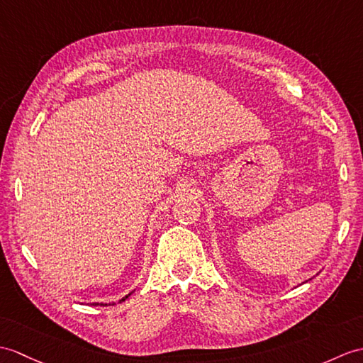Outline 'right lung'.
<instances>
[{
  "label": "right lung",
  "mask_w": 363,
  "mask_h": 363,
  "mask_svg": "<svg viewBox=\"0 0 363 363\" xmlns=\"http://www.w3.org/2000/svg\"><path fill=\"white\" fill-rule=\"evenodd\" d=\"M131 294H133V292H130L128 296H125L122 300H119V303H121V301H125L126 298H128V297L131 296ZM91 305H92V306H109V305H114V303H91Z\"/></svg>",
  "instance_id": "right-lung-1"
}]
</instances>
